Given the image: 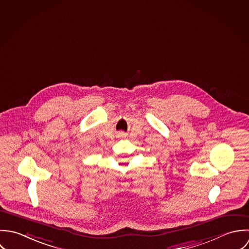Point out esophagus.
Segmentation results:
<instances>
[{"label":"esophagus","instance_id":"esophagus-1","mask_svg":"<svg viewBox=\"0 0 249 249\" xmlns=\"http://www.w3.org/2000/svg\"><path fill=\"white\" fill-rule=\"evenodd\" d=\"M120 135H122V136H123V134H122V133H120Z\"/></svg>","mask_w":249,"mask_h":249}]
</instances>
